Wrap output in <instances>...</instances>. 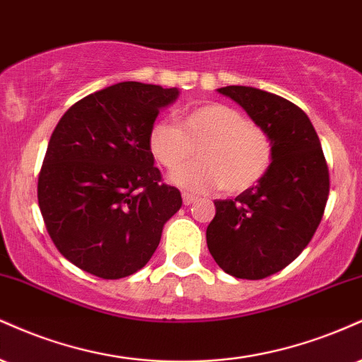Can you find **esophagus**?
Masks as SVG:
<instances>
[{"mask_svg": "<svg viewBox=\"0 0 362 362\" xmlns=\"http://www.w3.org/2000/svg\"><path fill=\"white\" fill-rule=\"evenodd\" d=\"M194 202H197V197H194V194L182 193V203H185V205H191V203H194Z\"/></svg>", "mask_w": 362, "mask_h": 362, "instance_id": "esophagus-1", "label": "esophagus"}]
</instances>
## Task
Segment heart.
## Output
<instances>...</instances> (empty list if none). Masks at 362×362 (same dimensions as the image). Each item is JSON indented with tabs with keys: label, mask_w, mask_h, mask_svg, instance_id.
Wrapping results in <instances>:
<instances>
[{
	"label": "heart",
	"mask_w": 362,
	"mask_h": 362,
	"mask_svg": "<svg viewBox=\"0 0 362 362\" xmlns=\"http://www.w3.org/2000/svg\"><path fill=\"white\" fill-rule=\"evenodd\" d=\"M200 151L199 163L179 168ZM148 151L181 188L205 193L222 188L244 193L264 180L273 164V142L261 127L232 106L208 103L182 113L180 127L156 122L148 132Z\"/></svg>",
	"instance_id": "heart-1"
}]
</instances>
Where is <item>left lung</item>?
Here are the masks:
<instances>
[{
  "label": "left lung",
  "mask_w": 362,
  "mask_h": 362,
  "mask_svg": "<svg viewBox=\"0 0 362 362\" xmlns=\"http://www.w3.org/2000/svg\"><path fill=\"white\" fill-rule=\"evenodd\" d=\"M247 112L273 142V164L235 199H215L208 250L227 274L262 279L300 256L320 225L329 198V168L303 110L250 86L216 89Z\"/></svg>",
  "instance_id": "8db88e82"
}]
</instances>
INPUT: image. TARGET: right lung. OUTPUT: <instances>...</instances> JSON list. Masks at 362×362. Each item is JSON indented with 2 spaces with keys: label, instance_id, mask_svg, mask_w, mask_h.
Returning <instances> with one entry per match:
<instances>
[{
  "label": "right lung",
  "instance_id": "obj_1",
  "mask_svg": "<svg viewBox=\"0 0 362 362\" xmlns=\"http://www.w3.org/2000/svg\"><path fill=\"white\" fill-rule=\"evenodd\" d=\"M177 88L113 84L62 115L38 174L37 197L50 239L67 261L103 279L137 273L164 223L182 205L148 151L159 110Z\"/></svg>",
  "mask_w": 362,
  "mask_h": 362
}]
</instances>
